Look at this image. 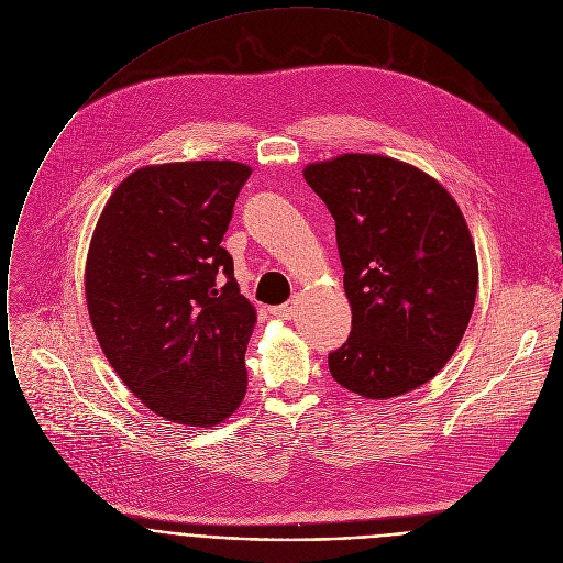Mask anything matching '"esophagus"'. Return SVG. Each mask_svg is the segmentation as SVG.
<instances>
[{
  "label": "esophagus",
  "instance_id": "1",
  "mask_svg": "<svg viewBox=\"0 0 563 563\" xmlns=\"http://www.w3.org/2000/svg\"><path fill=\"white\" fill-rule=\"evenodd\" d=\"M271 312H273L275 317H282V319H292L295 312H297V301L290 299V301H286V303H282V306H273Z\"/></svg>",
  "mask_w": 563,
  "mask_h": 563
}]
</instances>
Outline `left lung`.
I'll list each match as a JSON object with an SVG mask.
<instances>
[{
    "label": "left lung",
    "instance_id": "8db88e82",
    "mask_svg": "<svg viewBox=\"0 0 563 563\" xmlns=\"http://www.w3.org/2000/svg\"><path fill=\"white\" fill-rule=\"evenodd\" d=\"M330 210L353 330L328 355L336 384L368 399L430 382L457 351L477 297L466 219L437 179L382 155L303 168Z\"/></svg>",
    "mask_w": 563,
    "mask_h": 563
}]
</instances>
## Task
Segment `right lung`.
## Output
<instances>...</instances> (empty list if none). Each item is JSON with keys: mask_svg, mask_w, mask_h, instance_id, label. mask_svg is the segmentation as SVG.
Instances as JSON below:
<instances>
[{"mask_svg": "<svg viewBox=\"0 0 563 563\" xmlns=\"http://www.w3.org/2000/svg\"><path fill=\"white\" fill-rule=\"evenodd\" d=\"M249 177L238 162L140 168L92 233L86 303L97 342L135 397L175 423L214 426L246 395L257 312L221 240Z\"/></svg>", "mask_w": 563, "mask_h": 563, "instance_id": "right-lung-1", "label": "right lung"}]
</instances>
